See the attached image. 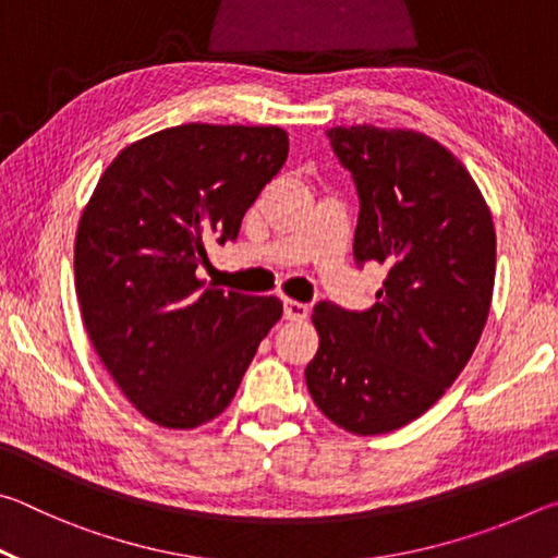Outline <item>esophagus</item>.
<instances>
[{"label": "esophagus", "mask_w": 558, "mask_h": 558, "mask_svg": "<svg viewBox=\"0 0 558 558\" xmlns=\"http://www.w3.org/2000/svg\"><path fill=\"white\" fill-rule=\"evenodd\" d=\"M282 315H286V319H292V323H302V319H307L310 307L298 300H282Z\"/></svg>", "instance_id": "34e87169"}]
</instances>
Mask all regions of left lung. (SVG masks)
Here are the masks:
<instances>
[{"label":"left lung","instance_id":"obj_1","mask_svg":"<svg viewBox=\"0 0 558 558\" xmlns=\"http://www.w3.org/2000/svg\"><path fill=\"white\" fill-rule=\"evenodd\" d=\"M352 172L354 263L386 266L372 310L323 300L305 379L339 428L379 436L426 413L465 369L495 286L493 214L465 167L421 132L327 130Z\"/></svg>","mask_w":558,"mask_h":558}]
</instances>
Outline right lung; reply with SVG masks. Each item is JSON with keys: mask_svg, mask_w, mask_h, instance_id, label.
<instances>
[{"mask_svg": "<svg viewBox=\"0 0 558 558\" xmlns=\"http://www.w3.org/2000/svg\"><path fill=\"white\" fill-rule=\"evenodd\" d=\"M288 159L280 128L155 132L112 159L81 216L75 292L100 362L135 409L196 428L231 403L278 298L206 288V243L235 241L243 214Z\"/></svg>", "mask_w": 558, "mask_h": 558, "instance_id": "1", "label": "right lung"}]
</instances>
